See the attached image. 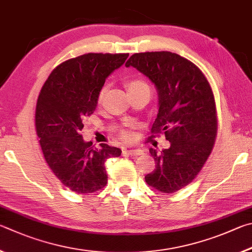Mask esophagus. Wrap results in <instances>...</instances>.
Here are the masks:
<instances>
[{
	"label": "esophagus",
	"instance_id": "34e87169",
	"mask_svg": "<svg viewBox=\"0 0 252 252\" xmlns=\"http://www.w3.org/2000/svg\"><path fill=\"white\" fill-rule=\"evenodd\" d=\"M126 153L130 156H139V155H143L144 151H142V149H127Z\"/></svg>",
	"mask_w": 252,
	"mask_h": 252
}]
</instances>
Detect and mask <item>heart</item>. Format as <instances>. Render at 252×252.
Instances as JSON below:
<instances>
[{"mask_svg": "<svg viewBox=\"0 0 252 252\" xmlns=\"http://www.w3.org/2000/svg\"><path fill=\"white\" fill-rule=\"evenodd\" d=\"M144 85H145V84L142 83V82H139V81H131V82L127 84V88H134V87H139V86H144ZM103 94H104V91L100 93V96H99L100 99H101V97H103ZM124 137H125L126 139H129L131 137V134L130 133H125V134H124Z\"/></svg>", "mask_w": 252, "mask_h": 252, "instance_id": "b5f03b06", "label": "heart"}]
</instances>
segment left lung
I'll return each instance as SVG.
<instances>
[{
    "label": "left lung",
    "mask_w": 252,
    "mask_h": 252,
    "mask_svg": "<svg viewBox=\"0 0 252 252\" xmlns=\"http://www.w3.org/2000/svg\"><path fill=\"white\" fill-rule=\"evenodd\" d=\"M148 77L158 94L153 133H165L170 147L149 148L156 168L145 176L149 186L166 193L190 184L208 159L217 135L214 94L201 70L171 52L137 53L126 62Z\"/></svg>",
    "instance_id": "obj_1"
}]
</instances>
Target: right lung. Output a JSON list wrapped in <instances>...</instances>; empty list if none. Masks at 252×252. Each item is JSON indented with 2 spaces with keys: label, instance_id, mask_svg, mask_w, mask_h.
<instances>
[{
  "label": "right lung",
  "instance_id": "1",
  "mask_svg": "<svg viewBox=\"0 0 252 252\" xmlns=\"http://www.w3.org/2000/svg\"><path fill=\"white\" fill-rule=\"evenodd\" d=\"M128 54L88 53L53 70L39 93L35 127L47 165L60 182L77 193H92L107 184L105 161L121 156L117 147L85 142L82 121L96 108L104 83Z\"/></svg>",
  "mask_w": 252,
  "mask_h": 252
}]
</instances>
